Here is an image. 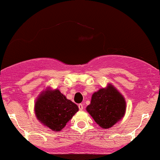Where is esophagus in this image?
I'll return each mask as SVG.
<instances>
[{"instance_id": "obj_1", "label": "esophagus", "mask_w": 160, "mask_h": 160, "mask_svg": "<svg viewBox=\"0 0 160 160\" xmlns=\"http://www.w3.org/2000/svg\"><path fill=\"white\" fill-rule=\"evenodd\" d=\"M78 108H79V110H81V111H82V110H83V108H84L83 104H78Z\"/></svg>"}]
</instances>
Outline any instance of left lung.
<instances>
[{"mask_svg": "<svg viewBox=\"0 0 160 160\" xmlns=\"http://www.w3.org/2000/svg\"><path fill=\"white\" fill-rule=\"evenodd\" d=\"M86 110L101 128H110L123 117L126 102L114 86L108 85L94 92Z\"/></svg>", "mask_w": 160, "mask_h": 160, "instance_id": "1", "label": "left lung"}]
</instances>
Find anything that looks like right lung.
<instances>
[{
    "mask_svg": "<svg viewBox=\"0 0 160 160\" xmlns=\"http://www.w3.org/2000/svg\"><path fill=\"white\" fill-rule=\"evenodd\" d=\"M78 111L77 104L57 89L41 94L35 104L37 119L53 131L61 130Z\"/></svg>",
    "mask_w": 160,
    "mask_h": 160,
    "instance_id": "obj_1",
    "label": "right lung"
}]
</instances>
